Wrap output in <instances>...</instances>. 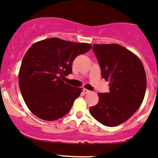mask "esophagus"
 <instances>
[{
	"instance_id": "1",
	"label": "esophagus",
	"mask_w": 158,
	"mask_h": 158,
	"mask_svg": "<svg viewBox=\"0 0 158 158\" xmlns=\"http://www.w3.org/2000/svg\"><path fill=\"white\" fill-rule=\"evenodd\" d=\"M82 92L84 93V94H88V93L90 92V91H89V90L86 89V88H83V89H82Z\"/></svg>"
}]
</instances>
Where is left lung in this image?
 <instances>
[{
    "label": "left lung",
    "instance_id": "left-lung-1",
    "mask_svg": "<svg viewBox=\"0 0 158 158\" xmlns=\"http://www.w3.org/2000/svg\"><path fill=\"white\" fill-rule=\"evenodd\" d=\"M102 78L110 82V92L99 93L90 113L103 125L115 127L139 108L146 90V75L137 56L118 44H94Z\"/></svg>",
    "mask_w": 158,
    "mask_h": 158
}]
</instances>
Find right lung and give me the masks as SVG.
<instances>
[{
  "label": "right lung",
  "mask_w": 158,
  "mask_h": 158,
  "mask_svg": "<svg viewBox=\"0 0 158 158\" xmlns=\"http://www.w3.org/2000/svg\"><path fill=\"white\" fill-rule=\"evenodd\" d=\"M91 48L58 38L35 43L24 56L19 74L21 94L34 115L45 121H55L70 112L82 88L64 82L72 73V63Z\"/></svg>",
  "instance_id": "add662e5"
}]
</instances>
